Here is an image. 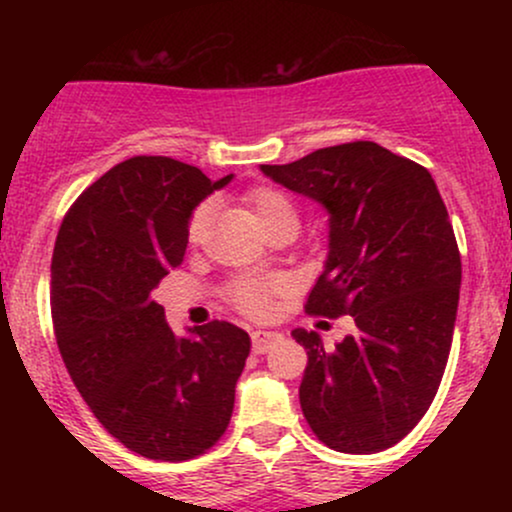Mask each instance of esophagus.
Segmentation results:
<instances>
[{
	"label": "esophagus",
	"mask_w": 512,
	"mask_h": 512,
	"mask_svg": "<svg viewBox=\"0 0 512 512\" xmlns=\"http://www.w3.org/2000/svg\"><path fill=\"white\" fill-rule=\"evenodd\" d=\"M279 342H281V334L276 332H264V330L252 332V351H255V354H264V351H269Z\"/></svg>",
	"instance_id": "obj_1"
}]
</instances>
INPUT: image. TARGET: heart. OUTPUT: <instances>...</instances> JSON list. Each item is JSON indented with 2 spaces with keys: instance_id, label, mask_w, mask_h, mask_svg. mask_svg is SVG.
Returning a JSON list of instances; mask_svg holds the SVG:
<instances>
[{
  "instance_id": "b5f03b06",
  "label": "heart",
  "mask_w": 512,
  "mask_h": 512,
  "mask_svg": "<svg viewBox=\"0 0 512 512\" xmlns=\"http://www.w3.org/2000/svg\"><path fill=\"white\" fill-rule=\"evenodd\" d=\"M248 207L260 226L267 231L274 223L281 221H296L298 214L296 207L284 192L274 190V187H255V190L248 192L245 197ZM211 221V204H202L192 211L190 223H187V238L190 243H199L207 233V226ZM228 301L233 303V308L240 310L243 315L255 317V320H262L272 313L276 286L272 281H260V279H236L231 286H228Z\"/></svg>"
}]
</instances>
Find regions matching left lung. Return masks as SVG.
<instances>
[{
  "label": "left lung",
  "instance_id": "8db88e82",
  "mask_svg": "<svg viewBox=\"0 0 512 512\" xmlns=\"http://www.w3.org/2000/svg\"><path fill=\"white\" fill-rule=\"evenodd\" d=\"M262 173L330 214V255L305 313L356 325L334 349L293 330L308 351L305 421L332 450L392 448L436 397L460 301V250L436 182L375 142L327 146Z\"/></svg>",
  "mask_w": 512,
  "mask_h": 512
}]
</instances>
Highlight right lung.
<instances>
[{"label":"right lung","mask_w":512,"mask_h":512,"mask_svg":"<svg viewBox=\"0 0 512 512\" xmlns=\"http://www.w3.org/2000/svg\"><path fill=\"white\" fill-rule=\"evenodd\" d=\"M228 182L168 156L127 158L76 197L55 240L64 366L105 431L149 460L202 455L233 414L248 332L211 320L180 339L151 298L182 262L192 209Z\"/></svg>","instance_id":"add662e5"}]
</instances>
